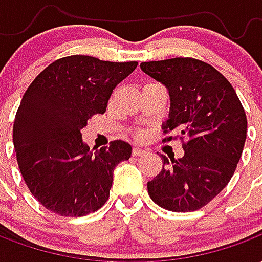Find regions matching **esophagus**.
Listing matches in <instances>:
<instances>
[{
  "mask_svg": "<svg viewBox=\"0 0 262 262\" xmlns=\"http://www.w3.org/2000/svg\"><path fill=\"white\" fill-rule=\"evenodd\" d=\"M132 154L135 156V157H140V156H144L146 154V150H143V148H139V147H135L132 150Z\"/></svg>",
  "mask_w": 262,
  "mask_h": 262,
  "instance_id": "1",
  "label": "esophagus"
}]
</instances>
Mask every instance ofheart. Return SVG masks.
<instances>
[{
    "label": "heart",
    "mask_w": 262,
    "mask_h": 262,
    "mask_svg": "<svg viewBox=\"0 0 262 262\" xmlns=\"http://www.w3.org/2000/svg\"><path fill=\"white\" fill-rule=\"evenodd\" d=\"M137 136H142V133H139V135H137Z\"/></svg>",
    "instance_id": "heart-1"
}]
</instances>
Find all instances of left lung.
<instances>
[{
  "label": "left lung",
  "instance_id": "obj_1",
  "mask_svg": "<svg viewBox=\"0 0 262 262\" xmlns=\"http://www.w3.org/2000/svg\"><path fill=\"white\" fill-rule=\"evenodd\" d=\"M142 70L168 90L170 116L164 133L178 129L184 157L167 159L147 191L154 203L171 212L203 208L229 184L242 157L247 118L225 75L191 57L146 61ZM172 136L163 142H170Z\"/></svg>",
  "mask_w": 262,
  "mask_h": 262
}]
</instances>
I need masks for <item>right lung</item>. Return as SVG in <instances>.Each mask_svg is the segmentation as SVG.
<instances>
[{
    "mask_svg": "<svg viewBox=\"0 0 262 262\" xmlns=\"http://www.w3.org/2000/svg\"><path fill=\"white\" fill-rule=\"evenodd\" d=\"M136 67L137 61L75 54L53 61L26 90L15 116L14 147L26 185L46 209L78 217L108 201L115 167L130 159V144L115 140L94 153L81 129L105 114L115 86Z\"/></svg>",
    "mask_w": 262,
    "mask_h": 262,
    "instance_id": "add662e5",
    "label": "right lung"
}]
</instances>
